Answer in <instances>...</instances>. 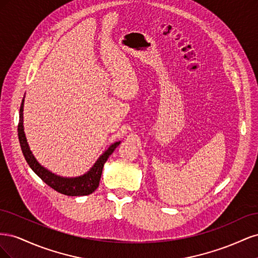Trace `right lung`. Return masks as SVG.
<instances>
[{
    "label": "right lung",
    "instance_id": "1",
    "mask_svg": "<svg viewBox=\"0 0 258 258\" xmlns=\"http://www.w3.org/2000/svg\"><path fill=\"white\" fill-rule=\"evenodd\" d=\"M23 101L21 102L20 112H19V123H18V138L21 146V151L25 159L27 160L30 168L34 171V173L42 178L48 186L56 191L67 195V196H86L95 191L100 183L101 174L104 163L106 162L110 155L115 151V148L120 144V141L113 143L107 150L100 156L95 165L84 175L76 177H63L50 172L49 170L41 166L35 159L32 152L30 151L29 144L27 142V138L23 131Z\"/></svg>",
    "mask_w": 258,
    "mask_h": 258
}]
</instances>
